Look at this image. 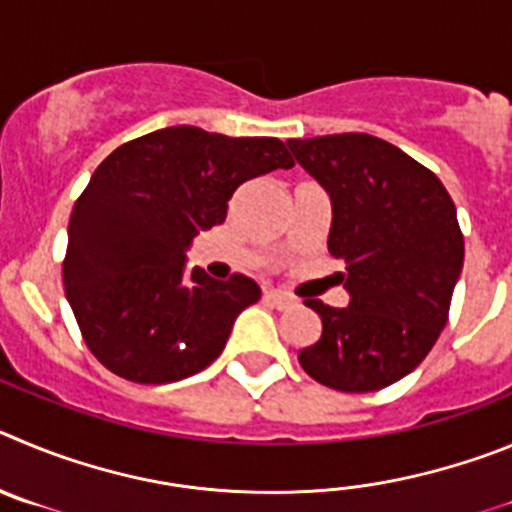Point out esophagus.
I'll list each match as a JSON object with an SVG mask.
<instances>
[{
	"mask_svg": "<svg viewBox=\"0 0 512 512\" xmlns=\"http://www.w3.org/2000/svg\"><path fill=\"white\" fill-rule=\"evenodd\" d=\"M265 298L267 303H270V306H275V308H288V306H293V298L290 296H285V293H280V290H265Z\"/></svg>",
	"mask_w": 512,
	"mask_h": 512,
	"instance_id": "1",
	"label": "esophagus"
}]
</instances>
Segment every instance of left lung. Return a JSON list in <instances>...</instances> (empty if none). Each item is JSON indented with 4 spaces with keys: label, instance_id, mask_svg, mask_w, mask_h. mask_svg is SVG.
I'll return each instance as SVG.
<instances>
[{
    "label": "left lung",
    "instance_id": "8db88e82",
    "mask_svg": "<svg viewBox=\"0 0 512 512\" xmlns=\"http://www.w3.org/2000/svg\"><path fill=\"white\" fill-rule=\"evenodd\" d=\"M331 196L329 252L347 262V308L306 301L321 339L298 352L326 388L372 393L423 362L449 321L464 265L457 209L436 173L400 147L365 135L288 140Z\"/></svg>",
    "mask_w": 512,
    "mask_h": 512
}]
</instances>
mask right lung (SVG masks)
Returning <instances> with one entry per match:
<instances>
[{
    "mask_svg": "<svg viewBox=\"0 0 512 512\" xmlns=\"http://www.w3.org/2000/svg\"><path fill=\"white\" fill-rule=\"evenodd\" d=\"M275 168H293L278 137L188 124L124 142L101 160L68 222L63 285L86 347L109 372L163 385L222 354L260 285L242 273L186 278V247L227 219L242 183Z\"/></svg>",
    "mask_w": 512,
    "mask_h": 512,
    "instance_id": "add662e5",
    "label": "right lung"
}]
</instances>
